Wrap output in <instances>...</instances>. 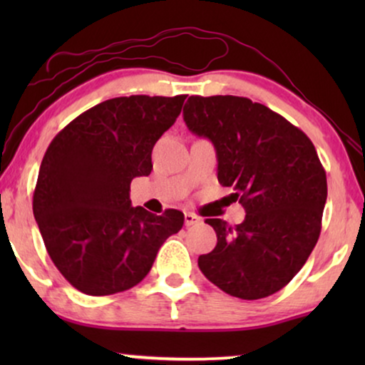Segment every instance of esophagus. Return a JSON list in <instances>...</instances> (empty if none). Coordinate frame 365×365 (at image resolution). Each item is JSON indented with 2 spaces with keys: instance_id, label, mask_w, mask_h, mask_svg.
<instances>
[{
  "instance_id": "esophagus-1",
  "label": "esophagus",
  "mask_w": 365,
  "mask_h": 365,
  "mask_svg": "<svg viewBox=\"0 0 365 365\" xmlns=\"http://www.w3.org/2000/svg\"><path fill=\"white\" fill-rule=\"evenodd\" d=\"M199 221H201V219H199L196 214L192 212L184 214V224H186V226H194V224H197Z\"/></svg>"
}]
</instances>
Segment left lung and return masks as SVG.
<instances>
[{"label": "left lung", "mask_w": 365, "mask_h": 365, "mask_svg": "<svg viewBox=\"0 0 365 365\" xmlns=\"http://www.w3.org/2000/svg\"><path fill=\"white\" fill-rule=\"evenodd\" d=\"M189 131L216 148L217 181L246 209L241 224L206 219L217 244L197 259L229 296L254 301L281 291L301 271L321 234L327 179L316 148L272 109L239 96H191Z\"/></svg>", "instance_id": "1"}]
</instances>
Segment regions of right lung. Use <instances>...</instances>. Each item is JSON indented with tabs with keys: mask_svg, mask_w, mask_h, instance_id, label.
<instances>
[{
	"mask_svg": "<svg viewBox=\"0 0 365 365\" xmlns=\"http://www.w3.org/2000/svg\"><path fill=\"white\" fill-rule=\"evenodd\" d=\"M174 98H113L88 109L46 149L33 214L63 277L88 296L128 291L151 271L159 247L181 231L184 214L131 206L134 178L149 176L154 144L181 113Z\"/></svg>",
	"mask_w": 365,
	"mask_h": 365,
	"instance_id": "1",
	"label": "right lung"
}]
</instances>
